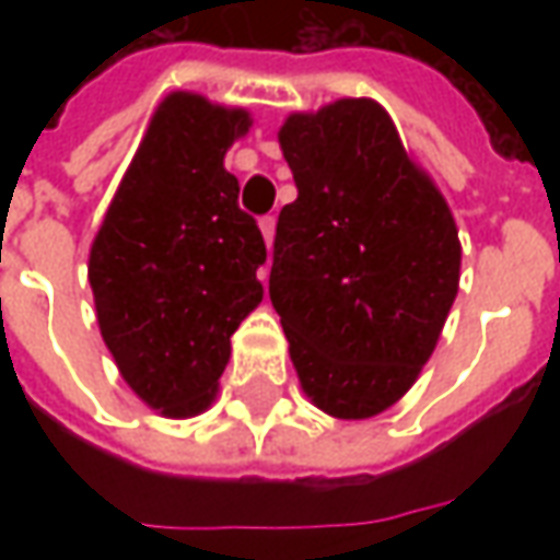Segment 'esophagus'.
Listing matches in <instances>:
<instances>
[{"label":"esophagus","mask_w":560,"mask_h":560,"mask_svg":"<svg viewBox=\"0 0 560 560\" xmlns=\"http://www.w3.org/2000/svg\"><path fill=\"white\" fill-rule=\"evenodd\" d=\"M260 233H264L267 245H272V236H276V219H272V215H264V219H260Z\"/></svg>","instance_id":"1"}]
</instances>
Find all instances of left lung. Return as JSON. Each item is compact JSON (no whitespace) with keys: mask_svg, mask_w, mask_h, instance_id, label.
<instances>
[{"mask_svg":"<svg viewBox=\"0 0 560 560\" xmlns=\"http://www.w3.org/2000/svg\"><path fill=\"white\" fill-rule=\"evenodd\" d=\"M279 143L296 200L279 212L269 300L305 396L365 420L432 357L458 293L456 221L372 98L288 116Z\"/></svg>","mask_w":560,"mask_h":560,"instance_id":"left-lung-1","label":"left lung"}]
</instances>
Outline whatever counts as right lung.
<instances>
[{"label": "right lung", "mask_w": 560, "mask_h": 560, "mask_svg": "<svg viewBox=\"0 0 560 560\" xmlns=\"http://www.w3.org/2000/svg\"><path fill=\"white\" fill-rule=\"evenodd\" d=\"M248 126L245 110L167 95L92 243L104 345L128 387L164 417L207 408L231 336L264 300L267 245L224 171V152Z\"/></svg>", "instance_id": "obj_1"}]
</instances>
